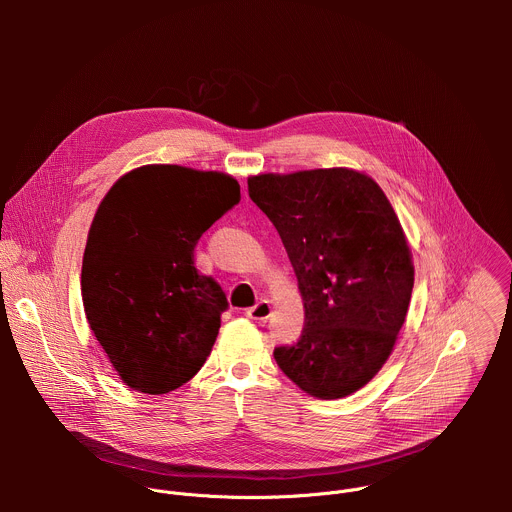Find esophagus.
<instances>
[{
    "instance_id": "1",
    "label": "esophagus",
    "mask_w": 512,
    "mask_h": 512,
    "mask_svg": "<svg viewBox=\"0 0 512 512\" xmlns=\"http://www.w3.org/2000/svg\"><path fill=\"white\" fill-rule=\"evenodd\" d=\"M269 316H271V304H269L267 300H261V302H257L253 308L247 310V318H251V320L265 322Z\"/></svg>"
}]
</instances>
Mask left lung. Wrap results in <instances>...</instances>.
Instances as JSON below:
<instances>
[{
    "label": "left lung",
    "instance_id": "obj_1",
    "mask_svg": "<svg viewBox=\"0 0 512 512\" xmlns=\"http://www.w3.org/2000/svg\"><path fill=\"white\" fill-rule=\"evenodd\" d=\"M247 184L304 300L300 340L273 350L279 369L318 399L356 393L391 356L411 302V249L389 198L352 168L269 172Z\"/></svg>",
    "mask_w": 512,
    "mask_h": 512
}]
</instances>
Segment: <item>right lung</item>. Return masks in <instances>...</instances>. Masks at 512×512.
I'll return each instance as SVG.
<instances>
[{
    "instance_id": "add662e5",
    "label": "right lung",
    "mask_w": 512,
    "mask_h": 512,
    "mask_svg": "<svg viewBox=\"0 0 512 512\" xmlns=\"http://www.w3.org/2000/svg\"><path fill=\"white\" fill-rule=\"evenodd\" d=\"M239 200L233 176L176 164L139 166L101 200L83 255V306L133 391L170 393L210 354L229 304L196 271L194 247Z\"/></svg>"
}]
</instances>
